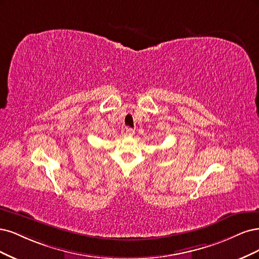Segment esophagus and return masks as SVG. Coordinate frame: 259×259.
Instances as JSON below:
<instances>
[{"instance_id":"esophagus-1","label":"esophagus","mask_w":259,"mask_h":259,"mask_svg":"<svg viewBox=\"0 0 259 259\" xmlns=\"http://www.w3.org/2000/svg\"><path fill=\"white\" fill-rule=\"evenodd\" d=\"M126 135H127L128 137L135 136V130L131 129V128H127V129H126Z\"/></svg>"}]
</instances>
